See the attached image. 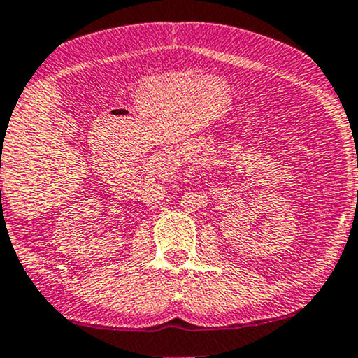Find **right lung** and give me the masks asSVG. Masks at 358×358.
Returning a JSON list of instances; mask_svg holds the SVG:
<instances>
[{"instance_id":"1","label":"right lung","mask_w":358,"mask_h":358,"mask_svg":"<svg viewBox=\"0 0 358 358\" xmlns=\"http://www.w3.org/2000/svg\"><path fill=\"white\" fill-rule=\"evenodd\" d=\"M0 193H1V192H0Z\"/></svg>"}]
</instances>
